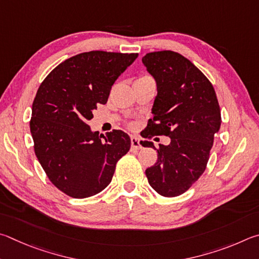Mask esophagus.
Instances as JSON below:
<instances>
[{"mask_svg":"<svg viewBox=\"0 0 259 259\" xmlns=\"http://www.w3.org/2000/svg\"><path fill=\"white\" fill-rule=\"evenodd\" d=\"M131 146H132V149H134V150H139V149H141V143H140V140L135 137L131 138Z\"/></svg>","mask_w":259,"mask_h":259,"instance_id":"34e87169","label":"esophagus"}]
</instances>
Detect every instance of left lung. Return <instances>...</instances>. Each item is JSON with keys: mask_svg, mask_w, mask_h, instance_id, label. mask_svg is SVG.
I'll return each mask as SVG.
<instances>
[{"mask_svg": "<svg viewBox=\"0 0 259 259\" xmlns=\"http://www.w3.org/2000/svg\"><path fill=\"white\" fill-rule=\"evenodd\" d=\"M157 81L153 118L147 125V139L170 138L168 146L155 148L157 162L146 175L162 197L171 198L191 188L207 167L215 134L221 128V109L214 86L200 69L178 52L158 51L142 58Z\"/></svg>", "mask_w": 259, "mask_h": 259, "instance_id": "obj_1", "label": "left lung"}]
</instances>
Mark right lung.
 <instances>
[{"instance_id":"1","label":"right lung","mask_w":259,"mask_h":259,"mask_svg":"<svg viewBox=\"0 0 259 259\" xmlns=\"http://www.w3.org/2000/svg\"><path fill=\"white\" fill-rule=\"evenodd\" d=\"M138 53L90 51L62 61L39 85L30 133L35 155L54 187L76 199L92 197L111 182L128 152L126 133L91 132L88 120L107 103L111 86Z\"/></svg>"}]
</instances>
